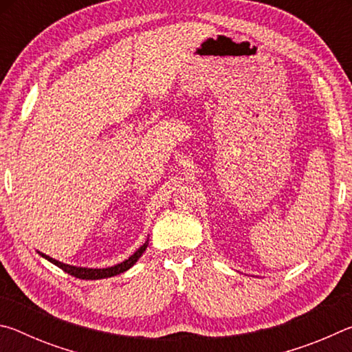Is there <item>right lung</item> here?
<instances>
[{
	"mask_svg": "<svg viewBox=\"0 0 352 352\" xmlns=\"http://www.w3.org/2000/svg\"><path fill=\"white\" fill-rule=\"evenodd\" d=\"M146 243L142 245L140 250H136V252L130 256L129 259H126L124 262H121V264L118 265H113V267H109V269H83V267H74V265H68V264H62V262H58L56 259L50 258V256H45V258L52 262V264L57 265L58 269H62L63 272H67L68 275L71 276H76V278H80V279H100V278H110V276H115V275H119V273L126 272L129 270L130 267H132L136 261H138L141 258V254L146 252Z\"/></svg>",
	"mask_w": 352,
	"mask_h": 352,
	"instance_id": "1",
	"label": "right lung"
}]
</instances>
